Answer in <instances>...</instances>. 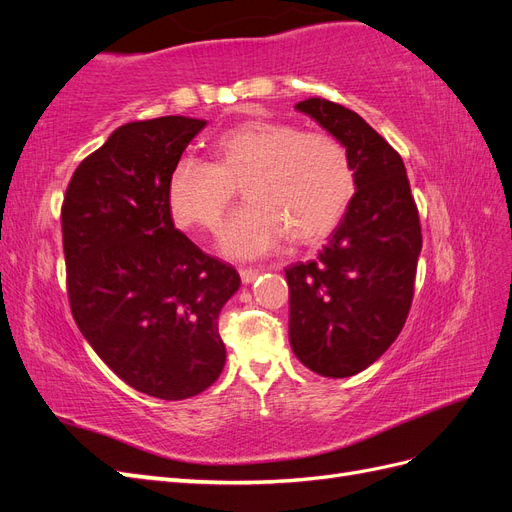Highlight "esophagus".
Returning <instances> with one entry per match:
<instances>
[{
  "instance_id": "obj_1",
  "label": "esophagus",
  "mask_w": 512,
  "mask_h": 512,
  "mask_svg": "<svg viewBox=\"0 0 512 512\" xmlns=\"http://www.w3.org/2000/svg\"><path fill=\"white\" fill-rule=\"evenodd\" d=\"M260 271L262 269H252V267H243V269H239V275H241V282L243 284H252L256 277L260 275Z\"/></svg>"
}]
</instances>
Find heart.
Listing matches in <instances>:
<instances>
[{
    "label": "heart",
    "instance_id": "obj_1",
    "mask_svg": "<svg viewBox=\"0 0 512 512\" xmlns=\"http://www.w3.org/2000/svg\"><path fill=\"white\" fill-rule=\"evenodd\" d=\"M211 158H179L166 198L179 226L213 232L243 185L247 205L220 237V250L235 258L267 254L286 237L299 245L329 237L354 194L346 147L292 123L243 121L215 138Z\"/></svg>",
    "mask_w": 512,
    "mask_h": 512
}]
</instances>
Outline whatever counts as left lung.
Wrapping results in <instances>:
<instances>
[{
  "label": "left lung",
  "instance_id": "1",
  "mask_svg": "<svg viewBox=\"0 0 512 512\" xmlns=\"http://www.w3.org/2000/svg\"><path fill=\"white\" fill-rule=\"evenodd\" d=\"M294 108L346 147L356 192L318 258L286 269L288 337L307 369L348 378L378 361L404 329L421 220L404 160L361 115L320 98Z\"/></svg>",
  "mask_w": 512,
  "mask_h": 512
}]
</instances>
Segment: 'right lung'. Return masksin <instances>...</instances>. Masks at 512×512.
I'll return each mask as SVG.
<instances>
[{
    "instance_id": "1",
    "label": "right lung",
    "mask_w": 512,
    "mask_h": 512,
    "mask_svg": "<svg viewBox=\"0 0 512 512\" xmlns=\"http://www.w3.org/2000/svg\"><path fill=\"white\" fill-rule=\"evenodd\" d=\"M205 126L181 115L126 123L74 170L61 205L76 327L123 382L168 401L220 378L218 318L241 286L170 218L168 173Z\"/></svg>"
}]
</instances>
